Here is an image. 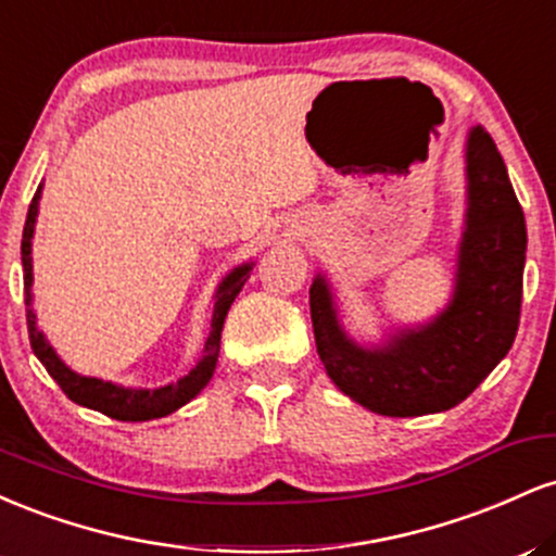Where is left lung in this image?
Masks as SVG:
<instances>
[{
	"mask_svg": "<svg viewBox=\"0 0 556 556\" xmlns=\"http://www.w3.org/2000/svg\"><path fill=\"white\" fill-rule=\"evenodd\" d=\"M468 219L455 298L424 329H402L384 348H361L337 321L329 285L311 287V321L329 379L379 416L442 413L473 394L513 348L520 324L526 216L494 138L468 136Z\"/></svg>",
	"mask_w": 556,
	"mask_h": 556,
	"instance_id": "left-lung-1",
	"label": "left lung"
}]
</instances>
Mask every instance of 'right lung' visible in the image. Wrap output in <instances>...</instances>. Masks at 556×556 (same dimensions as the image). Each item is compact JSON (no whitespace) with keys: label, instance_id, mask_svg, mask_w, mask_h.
<instances>
[{"label":"right lung","instance_id":"obj_1","mask_svg":"<svg viewBox=\"0 0 556 556\" xmlns=\"http://www.w3.org/2000/svg\"><path fill=\"white\" fill-rule=\"evenodd\" d=\"M38 195H34L28 206V219L23 227V287H25V305H30V282H34V266H30V238H34V225H36V212H38ZM248 274H251V264L238 266L232 274H227L225 282L216 290V303H214V318H212V331H208L206 348H203V358L198 361V366L190 371L185 379L175 381V384L162 387V389H125L110 381L101 379H88V376H78L75 371L56 358L52 344L43 340V334L36 327V314L34 308H25V321H28V337L30 348H34L36 358L43 363L49 376L60 384L62 392L70 400L78 402L83 407H91V410L104 413V416L117 418V420H154L162 416H169L177 407H182L185 402H190L208 384V379L214 376L216 361H219V342H222V327H225V318L232 300L238 298V292L245 285Z\"/></svg>","mask_w":556,"mask_h":556}]
</instances>
